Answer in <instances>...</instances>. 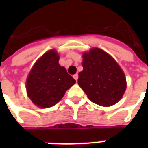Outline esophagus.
<instances>
[{
    "instance_id": "esophagus-1",
    "label": "esophagus",
    "mask_w": 148,
    "mask_h": 148,
    "mask_svg": "<svg viewBox=\"0 0 148 148\" xmlns=\"http://www.w3.org/2000/svg\"><path fill=\"white\" fill-rule=\"evenodd\" d=\"M73 77H74V79H75V80L77 81V78H78V74H74V75H73Z\"/></svg>"
}]
</instances>
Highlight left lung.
Masks as SVG:
<instances>
[{"mask_svg": "<svg viewBox=\"0 0 148 148\" xmlns=\"http://www.w3.org/2000/svg\"><path fill=\"white\" fill-rule=\"evenodd\" d=\"M82 66L77 83L92 102L108 107L121 99L126 78L112 56L99 48L91 49L83 55Z\"/></svg>", "mask_w": 148, "mask_h": 148, "instance_id": "obj_1", "label": "left lung"}]
</instances>
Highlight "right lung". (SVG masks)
<instances>
[{
    "label": "right lung",
    "instance_id": "obj_1",
    "mask_svg": "<svg viewBox=\"0 0 148 148\" xmlns=\"http://www.w3.org/2000/svg\"><path fill=\"white\" fill-rule=\"evenodd\" d=\"M58 54L49 51L36 62L27 79V92L32 102L41 108L55 106L76 81L58 64Z\"/></svg>",
    "mask_w": 148,
    "mask_h": 148
}]
</instances>
